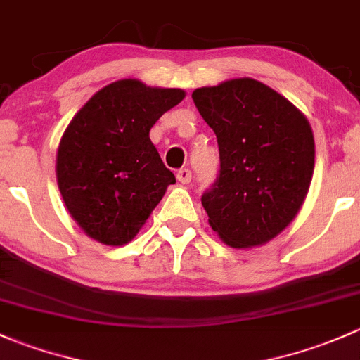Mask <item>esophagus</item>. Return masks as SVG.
I'll use <instances>...</instances> for the list:
<instances>
[{
  "label": "esophagus",
  "instance_id": "esophagus-1",
  "mask_svg": "<svg viewBox=\"0 0 360 360\" xmlns=\"http://www.w3.org/2000/svg\"><path fill=\"white\" fill-rule=\"evenodd\" d=\"M176 179H179L180 184H188L192 179V172L188 168H181L179 169V173H176Z\"/></svg>",
  "mask_w": 360,
  "mask_h": 360
}]
</instances>
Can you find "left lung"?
<instances>
[{"label": "left lung", "mask_w": 360, "mask_h": 360, "mask_svg": "<svg viewBox=\"0 0 360 360\" xmlns=\"http://www.w3.org/2000/svg\"><path fill=\"white\" fill-rule=\"evenodd\" d=\"M217 135L220 175L202 194L210 225L229 246L269 243L295 220L309 192L316 143L302 110L251 77L192 94Z\"/></svg>", "instance_id": "obj_1"}]
</instances>
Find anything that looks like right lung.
<instances>
[{
  "label": "right lung",
  "instance_id": "add662e5",
  "mask_svg": "<svg viewBox=\"0 0 360 360\" xmlns=\"http://www.w3.org/2000/svg\"><path fill=\"white\" fill-rule=\"evenodd\" d=\"M184 97L179 88L120 79L72 117L58 143L57 181L70 217L91 239L129 243L176 181L149 131Z\"/></svg>",
  "mask_w": 360,
  "mask_h": 360
}]
</instances>
